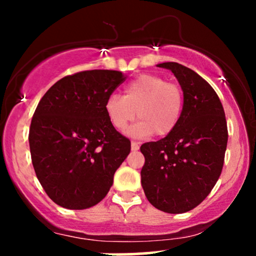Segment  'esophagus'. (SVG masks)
I'll list each match as a JSON object with an SVG mask.
<instances>
[{
	"mask_svg": "<svg viewBox=\"0 0 256 256\" xmlns=\"http://www.w3.org/2000/svg\"><path fill=\"white\" fill-rule=\"evenodd\" d=\"M131 149L134 152H136V150H138V149H140V144H138L137 142H131Z\"/></svg>",
	"mask_w": 256,
	"mask_h": 256,
	"instance_id": "1",
	"label": "esophagus"
}]
</instances>
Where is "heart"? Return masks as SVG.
Segmentation results:
<instances>
[{"instance_id":"b5f03b06","label":"heart","mask_w":256,"mask_h":256,"mask_svg":"<svg viewBox=\"0 0 256 256\" xmlns=\"http://www.w3.org/2000/svg\"><path fill=\"white\" fill-rule=\"evenodd\" d=\"M184 106L183 91L155 74H142L130 82L124 96L112 95L104 104L107 118L122 131L137 116L140 119L128 128L134 137L166 136L177 128Z\"/></svg>"}]
</instances>
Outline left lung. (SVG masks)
<instances>
[{
	"instance_id": "1",
	"label": "left lung",
	"mask_w": 256,
	"mask_h": 256,
	"mask_svg": "<svg viewBox=\"0 0 256 256\" xmlns=\"http://www.w3.org/2000/svg\"><path fill=\"white\" fill-rule=\"evenodd\" d=\"M177 78L184 106L177 128L158 142L142 144L140 183L148 201L162 212L192 210L212 192L228 144L224 108L201 76L177 62L158 64Z\"/></svg>"
}]
</instances>
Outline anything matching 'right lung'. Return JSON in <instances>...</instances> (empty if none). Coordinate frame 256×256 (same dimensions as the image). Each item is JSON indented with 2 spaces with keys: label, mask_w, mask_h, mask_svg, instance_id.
<instances>
[{
  "label": "right lung",
  "mask_w": 256,
  "mask_h": 256,
  "mask_svg": "<svg viewBox=\"0 0 256 256\" xmlns=\"http://www.w3.org/2000/svg\"><path fill=\"white\" fill-rule=\"evenodd\" d=\"M128 76L92 70L67 76L44 94L30 126L34 172L46 195L67 210L104 198L131 143L107 118L104 104Z\"/></svg>",
  "instance_id": "right-lung-1"
}]
</instances>
